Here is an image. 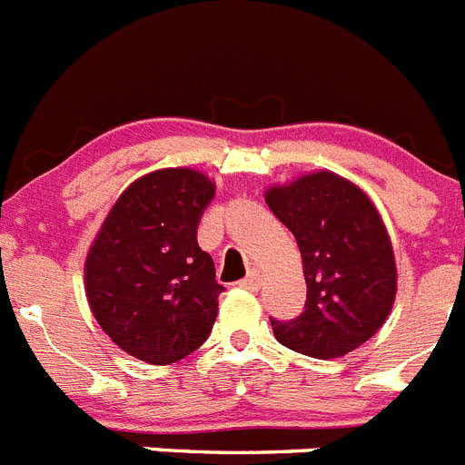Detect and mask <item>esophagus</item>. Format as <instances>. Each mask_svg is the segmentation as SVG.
<instances>
[{"label":"esophagus","mask_w":465,"mask_h":465,"mask_svg":"<svg viewBox=\"0 0 465 465\" xmlns=\"http://www.w3.org/2000/svg\"><path fill=\"white\" fill-rule=\"evenodd\" d=\"M261 283H262V274L258 272V270H252V272H249L244 279H242L240 286H242V289L258 291V289H261Z\"/></svg>","instance_id":"obj_1"}]
</instances>
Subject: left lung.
Listing matches in <instances>:
<instances>
[{"label":"left lung","instance_id":"1","mask_svg":"<svg viewBox=\"0 0 465 465\" xmlns=\"http://www.w3.org/2000/svg\"><path fill=\"white\" fill-rule=\"evenodd\" d=\"M272 213L293 232L302 256V314L272 322L283 347L338 359L375 335L396 300V261L384 223L359 186L314 172L265 191Z\"/></svg>","mask_w":465,"mask_h":465}]
</instances>
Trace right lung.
<instances>
[{
    "instance_id": "1",
    "label": "right lung",
    "mask_w": 465,
    "mask_h": 465,
    "mask_svg": "<svg viewBox=\"0 0 465 465\" xmlns=\"http://www.w3.org/2000/svg\"><path fill=\"white\" fill-rule=\"evenodd\" d=\"M212 197L203 172H151L125 188L90 246V310L111 342L134 359L176 363L212 332L223 286L197 244Z\"/></svg>"
}]
</instances>
